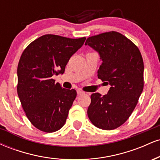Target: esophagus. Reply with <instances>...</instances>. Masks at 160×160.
<instances>
[{
	"label": "esophagus",
	"mask_w": 160,
	"mask_h": 160,
	"mask_svg": "<svg viewBox=\"0 0 160 160\" xmlns=\"http://www.w3.org/2000/svg\"><path fill=\"white\" fill-rule=\"evenodd\" d=\"M77 92H78V95L85 94V92H82V90H80V89H78V90L77 91Z\"/></svg>",
	"instance_id": "1"
}]
</instances>
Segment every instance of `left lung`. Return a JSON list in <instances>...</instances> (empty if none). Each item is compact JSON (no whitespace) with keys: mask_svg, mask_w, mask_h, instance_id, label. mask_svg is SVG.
<instances>
[{"mask_svg":"<svg viewBox=\"0 0 160 160\" xmlns=\"http://www.w3.org/2000/svg\"><path fill=\"white\" fill-rule=\"evenodd\" d=\"M102 63L98 78L111 85L108 94L91 95L87 114L94 126L104 130L118 128L128 120L144 88V62L139 49L120 33L110 32L87 38Z\"/></svg>","mask_w":160,"mask_h":160,"instance_id":"obj_1","label":"left lung"}]
</instances>
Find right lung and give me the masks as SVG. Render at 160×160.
Here are the masks:
<instances>
[{
	"label": "right lung",
	"mask_w": 160,
	"mask_h": 160,
	"mask_svg": "<svg viewBox=\"0 0 160 160\" xmlns=\"http://www.w3.org/2000/svg\"><path fill=\"white\" fill-rule=\"evenodd\" d=\"M85 40L46 34L32 42L22 54L18 95L28 119L40 131L53 132L65 123L77 92L62 89L52 77L65 72L70 58Z\"/></svg>",
	"instance_id": "right-lung-1"
}]
</instances>
